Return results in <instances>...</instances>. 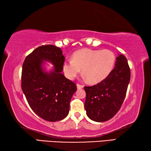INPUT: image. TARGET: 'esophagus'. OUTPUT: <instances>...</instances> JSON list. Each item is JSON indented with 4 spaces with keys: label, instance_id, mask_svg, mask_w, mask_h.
<instances>
[{
    "label": "esophagus",
    "instance_id": "1",
    "mask_svg": "<svg viewBox=\"0 0 151 151\" xmlns=\"http://www.w3.org/2000/svg\"><path fill=\"white\" fill-rule=\"evenodd\" d=\"M83 88V85H81L80 83H77V88L78 89H82Z\"/></svg>",
    "mask_w": 151,
    "mask_h": 151
}]
</instances>
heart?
I'll return each mask as SVG.
<instances>
[{
  "instance_id": "b5f03b06",
  "label": "heart",
  "mask_w": 151,
  "mask_h": 151,
  "mask_svg": "<svg viewBox=\"0 0 151 151\" xmlns=\"http://www.w3.org/2000/svg\"><path fill=\"white\" fill-rule=\"evenodd\" d=\"M115 55L111 50L82 49L73 54L72 60H66L63 70L66 77L73 80L80 72L88 82L97 83L105 80L114 67Z\"/></svg>"
}]
</instances>
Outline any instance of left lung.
Wrapping results in <instances>:
<instances>
[{"instance_id":"8db88e82","label":"left lung","mask_w":151,"mask_h":151,"mask_svg":"<svg viewBox=\"0 0 151 151\" xmlns=\"http://www.w3.org/2000/svg\"><path fill=\"white\" fill-rule=\"evenodd\" d=\"M115 67L101 82L85 86V109L90 119L104 122L114 116L122 105L130 81L131 71L127 60L120 54L116 58Z\"/></svg>"}]
</instances>
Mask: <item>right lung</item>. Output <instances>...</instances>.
I'll use <instances>...</instances> for the list:
<instances>
[{
	"label": "right lung",
	"instance_id": "right-lung-1",
	"mask_svg": "<svg viewBox=\"0 0 151 151\" xmlns=\"http://www.w3.org/2000/svg\"><path fill=\"white\" fill-rule=\"evenodd\" d=\"M64 60L60 47L44 45L27 55L22 65L23 93L33 111L47 121L67 117L71 99L77 90L76 83L62 73ZM44 60L55 65L50 73L43 68Z\"/></svg>",
	"mask_w": 151,
	"mask_h": 151
}]
</instances>
